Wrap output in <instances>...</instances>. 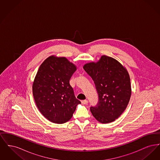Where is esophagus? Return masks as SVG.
Instances as JSON below:
<instances>
[{
    "label": "esophagus",
    "mask_w": 160,
    "mask_h": 160,
    "mask_svg": "<svg viewBox=\"0 0 160 160\" xmlns=\"http://www.w3.org/2000/svg\"><path fill=\"white\" fill-rule=\"evenodd\" d=\"M81 102H82V103L83 104H87L88 102V101L86 100V99H85V100H82Z\"/></svg>",
    "instance_id": "1"
}]
</instances>
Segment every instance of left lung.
I'll return each mask as SVG.
<instances>
[{
	"instance_id": "8db88e82",
	"label": "left lung",
	"mask_w": 160,
	"mask_h": 160,
	"mask_svg": "<svg viewBox=\"0 0 160 160\" xmlns=\"http://www.w3.org/2000/svg\"><path fill=\"white\" fill-rule=\"evenodd\" d=\"M91 77L98 94V102L90 110L99 122L108 123L118 119L128 104L131 95L127 70L113 58L103 55L97 62L83 66Z\"/></svg>"
}]
</instances>
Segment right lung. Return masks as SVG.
Returning a JSON list of instances; mask_svg holds the SVG:
<instances>
[{"mask_svg":"<svg viewBox=\"0 0 160 160\" xmlns=\"http://www.w3.org/2000/svg\"><path fill=\"white\" fill-rule=\"evenodd\" d=\"M76 65L65 57L51 56L40 65L32 85L36 105L46 119L55 123L68 121L81 102L69 80Z\"/></svg>","mask_w":160,"mask_h":160,"instance_id":"1","label":"right lung"}]
</instances>
